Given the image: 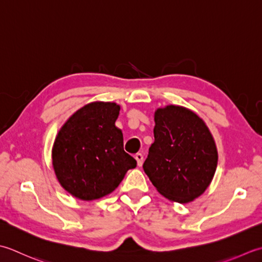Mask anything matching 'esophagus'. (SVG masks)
Returning a JSON list of instances; mask_svg holds the SVG:
<instances>
[{"instance_id": "esophagus-1", "label": "esophagus", "mask_w": 262, "mask_h": 262, "mask_svg": "<svg viewBox=\"0 0 262 262\" xmlns=\"http://www.w3.org/2000/svg\"><path fill=\"white\" fill-rule=\"evenodd\" d=\"M135 158H136V161H137L138 166H139V167L142 166V164H143V155L140 154V152H138V154L136 155V156H135Z\"/></svg>"}]
</instances>
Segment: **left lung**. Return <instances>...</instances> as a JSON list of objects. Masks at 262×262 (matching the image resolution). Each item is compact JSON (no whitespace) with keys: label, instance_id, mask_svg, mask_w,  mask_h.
Returning a JSON list of instances; mask_svg holds the SVG:
<instances>
[{"label":"left lung","instance_id":"left-lung-1","mask_svg":"<svg viewBox=\"0 0 262 262\" xmlns=\"http://www.w3.org/2000/svg\"><path fill=\"white\" fill-rule=\"evenodd\" d=\"M154 121L155 141L143 170L165 198L188 204L211 183L218 163L216 142L205 121L183 106L159 107Z\"/></svg>","mask_w":262,"mask_h":262}]
</instances>
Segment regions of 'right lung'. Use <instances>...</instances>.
Returning <instances> with one entry per match:
<instances>
[{
    "mask_svg": "<svg viewBox=\"0 0 262 262\" xmlns=\"http://www.w3.org/2000/svg\"><path fill=\"white\" fill-rule=\"evenodd\" d=\"M121 106L93 101L69 117L52 148L58 183L72 196L92 201L112 193L137 166L124 151L123 133L115 125Z\"/></svg>",
    "mask_w": 262,
    "mask_h": 262,
    "instance_id": "1",
    "label": "right lung"
}]
</instances>
